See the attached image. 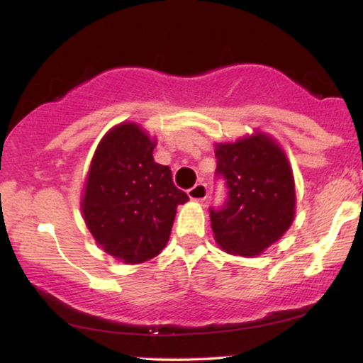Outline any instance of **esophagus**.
Here are the masks:
<instances>
[{
	"mask_svg": "<svg viewBox=\"0 0 363 363\" xmlns=\"http://www.w3.org/2000/svg\"><path fill=\"white\" fill-rule=\"evenodd\" d=\"M187 196H189L191 199H194V201H205L206 196H208V189H206L205 182H198L194 187L187 189Z\"/></svg>",
	"mask_w": 363,
	"mask_h": 363,
	"instance_id": "esophagus-1",
	"label": "esophagus"
}]
</instances>
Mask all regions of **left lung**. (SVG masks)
Segmentation results:
<instances>
[{"instance_id": "1", "label": "left lung", "mask_w": 363, "mask_h": 363, "mask_svg": "<svg viewBox=\"0 0 363 363\" xmlns=\"http://www.w3.org/2000/svg\"><path fill=\"white\" fill-rule=\"evenodd\" d=\"M216 172L228 187L222 210H211L215 242L234 256L254 257L280 240L295 218V181L280 145L256 131L215 143Z\"/></svg>"}]
</instances>
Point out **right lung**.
<instances>
[{"label":"right lung","instance_id":"right-lung-1","mask_svg":"<svg viewBox=\"0 0 363 363\" xmlns=\"http://www.w3.org/2000/svg\"><path fill=\"white\" fill-rule=\"evenodd\" d=\"M157 138L140 124L111 128L95 148L82 193L86 228L104 252L126 264L158 256L179 205L189 201L167 165L153 160Z\"/></svg>","mask_w":363,"mask_h":363}]
</instances>
